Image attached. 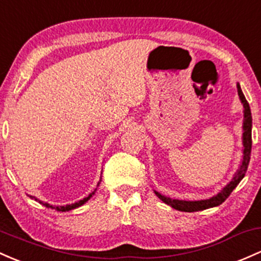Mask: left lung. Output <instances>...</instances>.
<instances>
[{
    "label": "left lung",
    "mask_w": 261,
    "mask_h": 261,
    "mask_svg": "<svg viewBox=\"0 0 261 261\" xmlns=\"http://www.w3.org/2000/svg\"><path fill=\"white\" fill-rule=\"evenodd\" d=\"M238 95H239L240 101L243 104V113H244V120H243V159L240 162L239 168L237 172L234 173L231 181L222 188V191L218 192L216 196L211 197L208 199H200V200H182V199H173L170 197H166L160 192L154 191V194L159 197L166 204L171 205L177 211L181 212H198L203 210H208V208L217 207V205L222 204L225 199L230 196L234 188L239 185V182L244 178L245 173H247L249 161H250V153H251V126H253V119H251V111L249 107L247 99H245L244 94H243L242 88H240L239 83H237Z\"/></svg>",
    "instance_id": "1"
}]
</instances>
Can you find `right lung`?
<instances>
[{"label": "right lung", "instance_id": "1", "mask_svg": "<svg viewBox=\"0 0 261 261\" xmlns=\"http://www.w3.org/2000/svg\"><path fill=\"white\" fill-rule=\"evenodd\" d=\"M99 185H100V181H99V183H98V186H99ZM95 191H96V188H95ZM95 191L91 192V193L89 194L88 197H85V198L80 199L79 202L71 203V204H67V205H51V204H49V203H45V202H42V200L37 199L36 197H33V196H30V197H31V198H32V199L38 200V202L41 203V204H43V205H44V207H47V208H51V210H56V211H58V212H68V211H71V210H75V208H78V207H80V205L84 204L85 202H88V200L90 199L91 197L94 196V194H95Z\"/></svg>", "mask_w": 261, "mask_h": 261}]
</instances>
